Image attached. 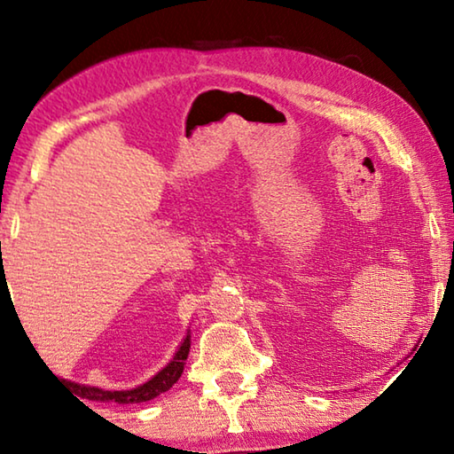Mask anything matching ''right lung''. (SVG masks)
<instances>
[{
  "instance_id": "obj_1",
  "label": "right lung",
  "mask_w": 454,
  "mask_h": 454,
  "mask_svg": "<svg viewBox=\"0 0 454 454\" xmlns=\"http://www.w3.org/2000/svg\"><path fill=\"white\" fill-rule=\"evenodd\" d=\"M190 352V333L184 338L180 348L176 350V356L170 360V364L162 368L152 380H148L142 387L132 388V390H102L96 387H80V384L61 380L64 384H70V387L78 388L82 396H86L88 401H99V403H118V404H132V403H145L152 401L153 396L160 393H166L172 384L180 379L184 372V364H186Z\"/></svg>"
}]
</instances>
